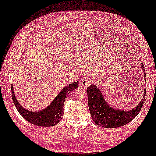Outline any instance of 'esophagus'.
<instances>
[{
  "label": "esophagus",
  "instance_id": "obj_1",
  "mask_svg": "<svg viewBox=\"0 0 156 156\" xmlns=\"http://www.w3.org/2000/svg\"><path fill=\"white\" fill-rule=\"evenodd\" d=\"M91 83V80L83 78V79L80 80V85H81V86H82V87H87Z\"/></svg>",
  "mask_w": 156,
  "mask_h": 156
}]
</instances>
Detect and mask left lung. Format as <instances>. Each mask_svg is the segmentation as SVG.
I'll return each instance as SVG.
<instances>
[{
  "instance_id": "left-lung-1",
  "label": "left lung",
  "mask_w": 156,
  "mask_h": 156,
  "mask_svg": "<svg viewBox=\"0 0 156 156\" xmlns=\"http://www.w3.org/2000/svg\"><path fill=\"white\" fill-rule=\"evenodd\" d=\"M144 77H146L144 67L141 63ZM146 79V78H144ZM88 105L91 116L95 124L105 128H114L127 124L139 114L143 108L146 96L144 90V97L141 101L135 108L128 112L112 108L105 101L100 89L92 84L87 88Z\"/></svg>"
}]
</instances>
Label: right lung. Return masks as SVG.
<instances>
[{"label":"right lung","mask_w":156,"mask_h":156,"mask_svg":"<svg viewBox=\"0 0 156 156\" xmlns=\"http://www.w3.org/2000/svg\"><path fill=\"white\" fill-rule=\"evenodd\" d=\"M78 81H76L64 87L48 107L37 112H30L20 105L14 94L12 84L11 85L12 97L17 111L28 122L39 126H53L56 125L62 119L65 98L70 93L78 87Z\"/></svg>","instance_id":"right-lung-1"}]
</instances>
